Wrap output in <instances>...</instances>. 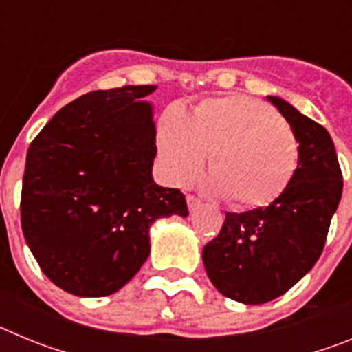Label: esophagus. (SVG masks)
<instances>
[{
	"instance_id": "34e87169",
	"label": "esophagus",
	"mask_w": 352,
	"mask_h": 352,
	"mask_svg": "<svg viewBox=\"0 0 352 352\" xmlns=\"http://www.w3.org/2000/svg\"><path fill=\"white\" fill-rule=\"evenodd\" d=\"M186 206H188L190 211H195L201 206V201L197 197H194V195H186Z\"/></svg>"
}]
</instances>
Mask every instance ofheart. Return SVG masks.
Here are the masks:
<instances>
[{
  "mask_svg": "<svg viewBox=\"0 0 352 352\" xmlns=\"http://www.w3.org/2000/svg\"><path fill=\"white\" fill-rule=\"evenodd\" d=\"M157 144L174 185L190 183L210 155L204 188L238 208L273 203L294 178L300 158L291 126L270 105L241 95L203 102L190 116L169 109Z\"/></svg>",
  "mask_w": 352,
  "mask_h": 352,
  "instance_id": "obj_1",
  "label": "heart"
}]
</instances>
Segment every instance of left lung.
<instances>
[{"instance_id": "8db88e82", "label": "left lung", "mask_w": 352, "mask_h": 352, "mask_svg": "<svg viewBox=\"0 0 352 352\" xmlns=\"http://www.w3.org/2000/svg\"><path fill=\"white\" fill-rule=\"evenodd\" d=\"M268 100L298 139L296 174L270 206L226 213L222 231L203 248L211 284L245 305L282 296L314 268L344 186L328 130L280 96Z\"/></svg>"}]
</instances>
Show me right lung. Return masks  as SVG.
<instances>
[{
  "label": "right lung",
  "instance_id": "1",
  "mask_svg": "<svg viewBox=\"0 0 352 352\" xmlns=\"http://www.w3.org/2000/svg\"><path fill=\"white\" fill-rule=\"evenodd\" d=\"M157 86L91 91L60 109L31 142L21 195L26 243L42 272L80 298L109 296L141 270L155 220L188 214L153 182Z\"/></svg>",
  "mask_w": 352,
  "mask_h": 352
}]
</instances>
